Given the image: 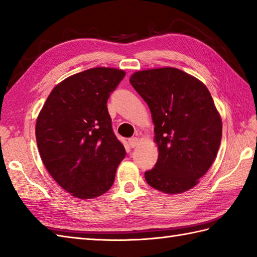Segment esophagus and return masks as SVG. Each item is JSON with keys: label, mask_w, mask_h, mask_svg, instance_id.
<instances>
[{"label": "esophagus", "mask_w": 257, "mask_h": 257, "mask_svg": "<svg viewBox=\"0 0 257 257\" xmlns=\"http://www.w3.org/2000/svg\"><path fill=\"white\" fill-rule=\"evenodd\" d=\"M128 144L130 146V148H136V147L139 146V140L138 138H130L128 140Z\"/></svg>", "instance_id": "1"}]
</instances>
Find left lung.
<instances>
[{"label": "left lung", "instance_id": "obj_1", "mask_svg": "<svg viewBox=\"0 0 257 257\" xmlns=\"http://www.w3.org/2000/svg\"><path fill=\"white\" fill-rule=\"evenodd\" d=\"M130 84L149 106L159 156L145 173L150 187L179 194L195 187L214 162L222 119L209 89L174 67L139 70Z\"/></svg>", "mask_w": 257, "mask_h": 257}]
</instances>
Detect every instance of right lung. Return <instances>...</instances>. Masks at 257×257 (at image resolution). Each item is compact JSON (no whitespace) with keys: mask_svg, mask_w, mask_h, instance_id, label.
Here are the masks:
<instances>
[{"mask_svg":"<svg viewBox=\"0 0 257 257\" xmlns=\"http://www.w3.org/2000/svg\"><path fill=\"white\" fill-rule=\"evenodd\" d=\"M122 69L96 67L54 87L36 119V143L47 171L78 199L97 198L111 188L125 156L108 113L109 95Z\"/></svg>","mask_w":257,"mask_h":257,"instance_id":"right-lung-1","label":"right lung"}]
</instances>
